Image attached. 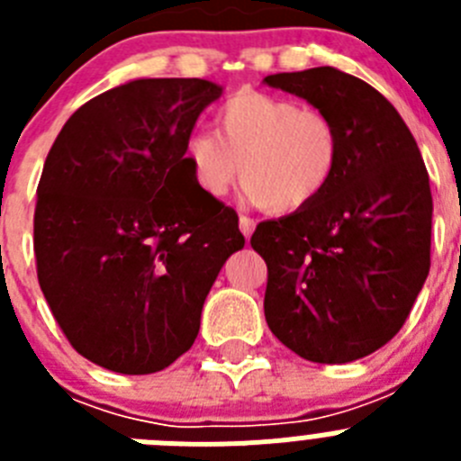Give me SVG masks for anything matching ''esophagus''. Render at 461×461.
Returning <instances> with one entry per match:
<instances>
[{
    "instance_id": "obj_1",
    "label": "esophagus",
    "mask_w": 461,
    "mask_h": 461,
    "mask_svg": "<svg viewBox=\"0 0 461 461\" xmlns=\"http://www.w3.org/2000/svg\"><path fill=\"white\" fill-rule=\"evenodd\" d=\"M254 226L256 223L251 217H244V214L240 217V233H242L244 238H251V233H254Z\"/></svg>"
}]
</instances>
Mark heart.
<instances>
[{"instance_id": "1", "label": "heart", "mask_w": 461, "mask_h": 461, "mask_svg": "<svg viewBox=\"0 0 461 461\" xmlns=\"http://www.w3.org/2000/svg\"><path fill=\"white\" fill-rule=\"evenodd\" d=\"M339 154V126L328 113L256 89L219 105L214 133L185 140V161L203 194L223 195L240 173L247 195L270 214H293L321 198Z\"/></svg>"}]
</instances>
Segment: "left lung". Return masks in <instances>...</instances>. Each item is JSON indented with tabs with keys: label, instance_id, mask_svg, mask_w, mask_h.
Returning a JSON list of instances; mask_svg holds the SVG:
<instances>
[{
	"label": "left lung",
	"instance_id": "obj_1",
	"mask_svg": "<svg viewBox=\"0 0 461 461\" xmlns=\"http://www.w3.org/2000/svg\"><path fill=\"white\" fill-rule=\"evenodd\" d=\"M266 83L328 113L341 133L321 198L251 235L267 266L266 321L304 360H357L397 335L429 275V175L409 126L365 80L316 67Z\"/></svg>",
	"mask_w": 461,
	"mask_h": 461
}]
</instances>
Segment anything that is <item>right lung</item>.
<instances>
[{
    "mask_svg": "<svg viewBox=\"0 0 461 461\" xmlns=\"http://www.w3.org/2000/svg\"><path fill=\"white\" fill-rule=\"evenodd\" d=\"M221 87L142 78L62 126L34 210L39 286L68 344L120 374L191 348L219 270L244 247L233 207L195 186L185 140Z\"/></svg>",
    "mask_w": 461,
    "mask_h": 461,
    "instance_id": "right-lung-1",
    "label": "right lung"
}]
</instances>
